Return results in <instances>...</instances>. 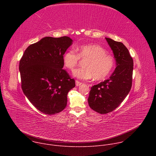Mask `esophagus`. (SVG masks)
<instances>
[{
    "mask_svg": "<svg viewBox=\"0 0 156 156\" xmlns=\"http://www.w3.org/2000/svg\"><path fill=\"white\" fill-rule=\"evenodd\" d=\"M75 83H76V86H80L81 84H82V83L78 81V80H76V81H75Z\"/></svg>",
    "mask_w": 156,
    "mask_h": 156,
    "instance_id": "obj_1",
    "label": "esophagus"
}]
</instances>
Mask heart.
I'll return each instance as SVG.
<instances>
[{
	"instance_id": "1",
	"label": "heart",
	"mask_w": 156,
	"mask_h": 156,
	"mask_svg": "<svg viewBox=\"0 0 156 156\" xmlns=\"http://www.w3.org/2000/svg\"><path fill=\"white\" fill-rule=\"evenodd\" d=\"M73 50L66 51L62 57L63 66L72 70L80 63V59L85 60L83 67L75 69L73 75L76 78L87 80L94 78L100 81L106 78L115 67L114 58L107 54V51L98 44L81 45Z\"/></svg>"
}]
</instances>
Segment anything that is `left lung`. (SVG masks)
I'll return each instance as SVG.
<instances>
[{
    "mask_svg": "<svg viewBox=\"0 0 156 156\" xmlns=\"http://www.w3.org/2000/svg\"><path fill=\"white\" fill-rule=\"evenodd\" d=\"M112 50L117 67L110 78L91 87L87 101L101 114L114 110L125 99L132 86L133 60L124 44L105 37Z\"/></svg>",
    "mask_w": 156,
    "mask_h": 156,
    "instance_id": "left-lung-1",
    "label": "left lung"
}]
</instances>
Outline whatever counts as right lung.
I'll return each instance as SVG.
<instances>
[{"label":"right lung","mask_w":156,"mask_h":156,"mask_svg":"<svg viewBox=\"0 0 156 156\" xmlns=\"http://www.w3.org/2000/svg\"><path fill=\"white\" fill-rule=\"evenodd\" d=\"M68 36L45 37L29 46L19 65L21 88L41 112L53 115L66 106L67 94L75 81L62 69L63 54L72 44Z\"/></svg>","instance_id":"right-lung-1"}]
</instances>
